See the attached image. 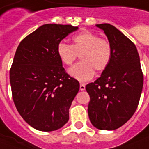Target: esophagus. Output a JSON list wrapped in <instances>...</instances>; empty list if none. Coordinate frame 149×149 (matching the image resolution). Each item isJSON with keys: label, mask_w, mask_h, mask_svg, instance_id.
Masks as SVG:
<instances>
[{"label": "esophagus", "mask_w": 149, "mask_h": 149, "mask_svg": "<svg viewBox=\"0 0 149 149\" xmlns=\"http://www.w3.org/2000/svg\"><path fill=\"white\" fill-rule=\"evenodd\" d=\"M79 89L81 90V91H83L85 89V85L84 84H80V85H79Z\"/></svg>", "instance_id": "obj_1"}]
</instances>
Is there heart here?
Returning a JSON list of instances; mask_svg holds the SVG:
<instances>
[{
    "label": "heart",
    "instance_id": "obj_1",
    "mask_svg": "<svg viewBox=\"0 0 149 149\" xmlns=\"http://www.w3.org/2000/svg\"><path fill=\"white\" fill-rule=\"evenodd\" d=\"M72 45L60 41L57 45L56 53L60 61L70 65L80 54V61L69 70V74L79 81L86 82L95 75L96 70L101 72L109 66L113 55L110 42L100 38L97 34L84 31L72 38Z\"/></svg>",
    "mask_w": 149,
    "mask_h": 149
}]
</instances>
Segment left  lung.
<instances>
[{"instance_id": "1", "label": "left lung", "mask_w": 149, "mask_h": 149, "mask_svg": "<svg viewBox=\"0 0 149 149\" xmlns=\"http://www.w3.org/2000/svg\"><path fill=\"white\" fill-rule=\"evenodd\" d=\"M113 48L109 66L85 89L90 97L89 120L95 128L113 130L129 121L137 109L143 84L140 59L135 45L116 27L100 24Z\"/></svg>"}]
</instances>
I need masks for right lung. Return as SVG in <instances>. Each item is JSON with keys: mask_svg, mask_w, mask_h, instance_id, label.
<instances>
[{"mask_svg": "<svg viewBox=\"0 0 149 149\" xmlns=\"http://www.w3.org/2000/svg\"><path fill=\"white\" fill-rule=\"evenodd\" d=\"M71 25L45 24L22 40L10 70L17 111L34 129L50 132L69 120V109L79 89L56 53L57 45L77 31Z\"/></svg>", "mask_w": 149, "mask_h": 149, "instance_id": "add662e5", "label": "right lung"}]
</instances>
